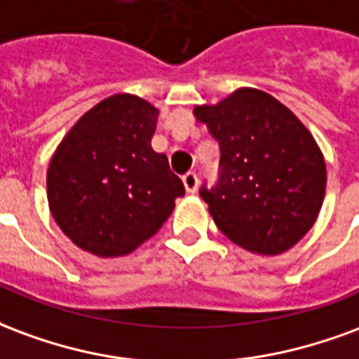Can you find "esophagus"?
I'll list each match as a JSON object with an SVG mask.
<instances>
[{
	"label": "esophagus",
	"mask_w": 359,
	"mask_h": 359,
	"mask_svg": "<svg viewBox=\"0 0 359 359\" xmlns=\"http://www.w3.org/2000/svg\"><path fill=\"white\" fill-rule=\"evenodd\" d=\"M183 185H185V191H187V193H195L198 187L197 174H195V172L185 174V176H183Z\"/></svg>",
	"instance_id": "1"
}]
</instances>
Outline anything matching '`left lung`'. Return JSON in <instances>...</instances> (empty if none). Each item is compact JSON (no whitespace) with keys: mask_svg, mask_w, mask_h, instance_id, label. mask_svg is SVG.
<instances>
[{"mask_svg":"<svg viewBox=\"0 0 359 359\" xmlns=\"http://www.w3.org/2000/svg\"><path fill=\"white\" fill-rule=\"evenodd\" d=\"M193 112L222 151L218 183L198 191L219 231L264 256L297 245L325 197V161L312 133L276 97L255 88Z\"/></svg>","mask_w":359,"mask_h":359,"instance_id":"obj_1","label":"left lung"}]
</instances>
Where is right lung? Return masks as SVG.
Here are the masks:
<instances>
[{"instance_id": "1", "label": "right lung", "mask_w": 359, "mask_h": 359, "mask_svg": "<svg viewBox=\"0 0 359 359\" xmlns=\"http://www.w3.org/2000/svg\"><path fill=\"white\" fill-rule=\"evenodd\" d=\"M156 118L141 97H107L70 128L49 162V210L62 233L91 255L135 250L185 195L166 154L151 147Z\"/></svg>"}]
</instances>
